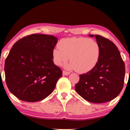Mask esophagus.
<instances>
[{"instance_id":"esophagus-1","label":"esophagus","mask_w":130,"mask_h":130,"mask_svg":"<svg viewBox=\"0 0 130 130\" xmlns=\"http://www.w3.org/2000/svg\"><path fill=\"white\" fill-rule=\"evenodd\" d=\"M70 73L69 72H67V71H65V70L63 71V76H67V75H69Z\"/></svg>"}]
</instances>
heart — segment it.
<instances>
[{
  "label": "heart",
  "instance_id": "obj_1",
  "mask_svg": "<svg viewBox=\"0 0 130 130\" xmlns=\"http://www.w3.org/2000/svg\"><path fill=\"white\" fill-rule=\"evenodd\" d=\"M101 47L97 42L85 37L64 38L59 42V46L53 50L54 63L61 66L66 64L67 69L76 70L85 73L93 70L98 63L101 56Z\"/></svg>",
  "mask_w": 130,
  "mask_h": 130
}]
</instances>
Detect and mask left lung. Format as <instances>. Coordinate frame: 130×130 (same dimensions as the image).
Masks as SVG:
<instances>
[{"instance_id": "left-lung-1", "label": "left lung", "mask_w": 130, "mask_h": 130, "mask_svg": "<svg viewBox=\"0 0 130 130\" xmlns=\"http://www.w3.org/2000/svg\"><path fill=\"white\" fill-rule=\"evenodd\" d=\"M89 35L95 37L100 45V58L93 70L79 75L75 90L90 102H106L115 99L123 88L125 64L114 43L101 35Z\"/></svg>"}]
</instances>
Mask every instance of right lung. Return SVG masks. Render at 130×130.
Wrapping results in <instances>:
<instances>
[{"label": "right lung", "mask_w": 130, "mask_h": 130, "mask_svg": "<svg viewBox=\"0 0 130 130\" xmlns=\"http://www.w3.org/2000/svg\"><path fill=\"white\" fill-rule=\"evenodd\" d=\"M57 41L53 35L34 34L12 46L5 60V80L10 92L19 99L37 102L53 92L62 76L61 69L53 60Z\"/></svg>", "instance_id": "right-lung-1"}]
</instances>
